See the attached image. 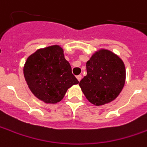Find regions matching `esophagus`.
I'll return each instance as SVG.
<instances>
[{"label":"esophagus","mask_w":147,"mask_h":147,"mask_svg":"<svg viewBox=\"0 0 147 147\" xmlns=\"http://www.w3.org/2000/svg\"><path fill=\"white\" fill-rule=\"evenodd\" d=\"M76 78H77V80H79V81H80L82 79V76L81 75H79V76H76Z\"/></svg>","instance_id":"obj_1"}]
</instances>
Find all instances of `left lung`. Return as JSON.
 <instances>
[{
  "instance_id": "8db88e82",
  "label": "left lung",
  "mask_w": 147,
  "mask_h": 147,
  "mask_svg": "<svg viewBox=\"0 0 147 147\" xmlns=\"http://www.w3.org/2000/svg\"><path fill=\"white\" fill-rule=\"evenodd\" d=\"M87 76L79 85L88 101L100 106L115 100L125 81L122 59L106 49H100L87 62Z\"/></svg>"
}]
</instances>
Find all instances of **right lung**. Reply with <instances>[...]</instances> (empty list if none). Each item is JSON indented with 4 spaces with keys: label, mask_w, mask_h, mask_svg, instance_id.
Returning a JSON list of instances; mask_svg holds the SVG:
<instances>
[{
    "label": "right lung",
    "mask_w": 147,
    "mask_h": 147,
    "mask_svg": "<svg viewBox=\"0 0 147 147\" xmlns=\"http://www.w3.org/2000/svg\"><path fill=\"white\" fill-rule=\"evenodd\" d=\"M23 73L32 93L46 104L59 102L69 88L79 84L59 45L38 49L30 55Z\"/></svg>",
    "instance_id": "right-lung-1"
}]
</instances>
